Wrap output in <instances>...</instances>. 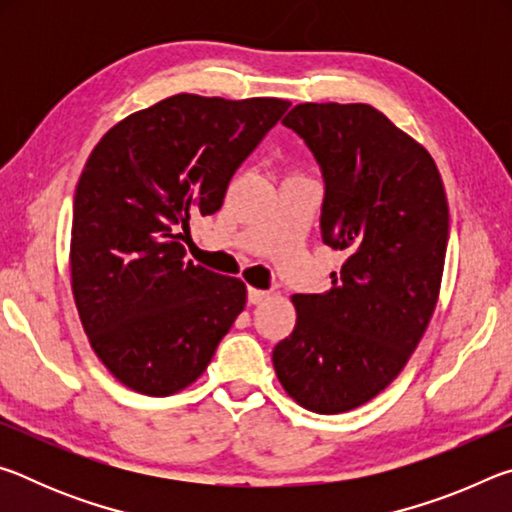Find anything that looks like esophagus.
<instances>
[{"label":"esophagus","mask_w":512,"mask_h":512,"mask_svg":"<svg viewBox=\"0 0 512 512\" xmlns=\"http://www.w3.org/2000/svg\"><path fill=\"white\" fill-rule=\"evenodd\" d=\"M268 298V291H262V289H248V302L250 305H259V302H264Z\"/></svg>","instance_id":"esophagus-1"}]
</instances>
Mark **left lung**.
I'll return each mask as SVG.
<instances>
[{
	"instance_id": "8db88e82",
	"label": "left lung",
	"mask_w": 512,
	"mask_h": 512,
	"mask_svg": "<svg viewBox=\"0 0 512 512\" xmlns=\"http://www.w3.org/2000/svg\"><path fill=\"white\" fill-rule=\"evenodd\" d=\"M282 124L323 173L320 235L348 259L327 293H296L275 375L300 406L345 413L400 375L438 302L449 210L436 162L368 103H300Z\"/></svg>"
}]
</instances>
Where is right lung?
Listing matches in <instances>:
<instances>
[{
  "label": "right lung",
  "mask_w": 512,
  "mask_h": 512,
  "mask_svg": "<svg viewBox=\"0 0 512 512\" xmlns=\"http://www.w3.org/2000/svg\"><path fill=\"white\" fill-rule=\"evenodd\" d=\"M291 103L176 94L119 121L74 194L72 293L92 350L121 384L164 397L203 375L246 307V284L180 244Z\"/></svg>",
  "instance_id": "add662e5"
}]
</instances>
